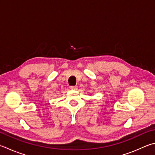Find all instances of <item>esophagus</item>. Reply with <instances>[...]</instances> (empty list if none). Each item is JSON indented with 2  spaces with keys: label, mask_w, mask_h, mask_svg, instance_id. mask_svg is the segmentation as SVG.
<instances>
[{
  "label": "esophagus",
  "mask_w": 155,
  "mask_h": 155,
  "mask_svg": "<svg viewBox=\"0 0 155 155\" xmlns=\"http://www.w3.org/2000/svg\"><path fill=\"white\" fill-rule=\"evenodd\" d=\"M70 88H71V90H78V86H72L70 87Z\"/></svg>",
  "instance_id": "esophagus-1"
}]
</instances>
